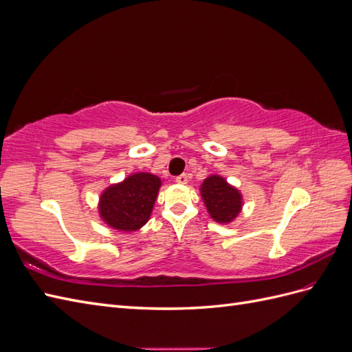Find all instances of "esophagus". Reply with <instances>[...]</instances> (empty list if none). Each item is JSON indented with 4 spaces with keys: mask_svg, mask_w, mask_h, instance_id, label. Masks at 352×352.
<instances>
[{
    "mask_svg": "<svg viewBox=\"0 0 352 352\" xmlns=\"http://www.w3.org/2000/svg\"><path fill=\"white\" fill-rule=\"evenodd\" d=\"M176 182L177 184H180V185H186L188 184V175H180V176H177L176 177Z\"/></svg>",
    "mask_w": 352,
    "mask_h": 352,
    "instance_id": "esophagus-1",
    "label": "esophagus"
}]
</instances>
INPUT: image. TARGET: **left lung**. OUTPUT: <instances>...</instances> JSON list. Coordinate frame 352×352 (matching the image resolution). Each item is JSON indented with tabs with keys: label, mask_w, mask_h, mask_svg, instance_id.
I'll use <instances>...</instances> for the list:
<instances>
[{
	"label": "left lung",
	"mask_w": 352,
	"mask_h": 352,
	"mask_svg": "<svg viewBox=\"0 0 352 352\" xmlns=\"http://www.w3.org/2000/svg\"><path fill=\"white\" fill-rule=\"evenodd\" d=\"M199 194L210 217L220 225H229L241 214L243 207L242 192L223 176H207L199 186Z\"/></svg>",
	"instance_id": "left-lung-1"
}]
</instances>
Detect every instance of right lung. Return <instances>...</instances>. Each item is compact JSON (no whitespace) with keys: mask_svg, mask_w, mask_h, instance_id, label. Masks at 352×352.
I'll return each instance as SVG.
<instances>
[{"mask_svg":"<svg viewBox=\"0 0 352 352\" xmlns=\"http://www.w3.org/2000/svg\"><path fill=\"white\" fill-rule=\"evenodd\" d=\"M162 184L153 173L138 172L107 186L98 199L100 219L123 233L140 230L151 217Z\"/></svg>","mask_w":352,"mask_h":352,"instance_id":"obj_1","label":"right lung"}]
</instances>
